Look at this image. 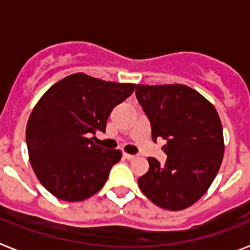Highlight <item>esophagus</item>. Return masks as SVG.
<instances>
[{
	"instance_id": "obj_1",
	"label": "esophagus",
	"mask_w": 250,
	"mask_h": 250,
	"mask_svg": "<svg viewBox=\"0 0 250 250\" xmlns=\"http://www.w3.org/2000/svg\"><path fill=\"white\" fill-rule=\"evenodd\" d=\"M124 158L127 159V160H132V159H135V155H131V154H127V152H124Z\"/></svg>"
}]
</instances>
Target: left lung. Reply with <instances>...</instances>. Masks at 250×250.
<instances>
[{"mask_svg": "<svg viewBox=\"0 0 250 250\" xmlns=\"http://www.w3.org/2000/svg\"><path fill=\"white\" fill-rule=\"evenodd\" d=\"M135 94L150 120L152 140H167L163 149L167 155L164 165L147 159L150 167L139 178V187L158 207L183 210L207 193L222 164L219 115L189 86L138 85Z\"/></svg>", "mask_w": 250, "mask_h": 250, "instance_id": "obj_1", "label": "left lung"}]
</instances>
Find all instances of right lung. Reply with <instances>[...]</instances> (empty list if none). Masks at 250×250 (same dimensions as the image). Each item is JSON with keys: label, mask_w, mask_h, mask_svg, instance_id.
<instances>
[{"label": "right lung", "mask_w": 250, "mask_h": 250, "mask_svg": "<svg viewBox=\"0 0 250 250\" xmlns=\"http://www.w3.org/2000/svg\"><path fill=\"white\" fill-rule=\"evenodd\" d=\"M134 89V83H109L80 72L42 95L27 121L26 143L32 169L52 195L81 202L105 185L123 152L99 146L91 135L105 132L112 109Z\"/></svg>", "instance_id": "add662e5"}]
</instances>
